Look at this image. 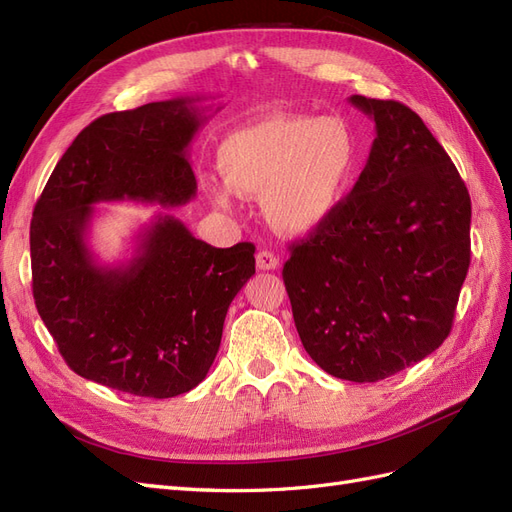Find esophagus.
I'll use <instances>...</instances> for the list:
<instances>
[{
	"mask_svg": "<svg viewBox=\"0 0 512 512\" xmlns=\"http://www.w3.org/2000/svg\"><path fill=\"white\" fill-rule=\"evenodd\" d=\"M256 267L260 271H275L280 267V256H275L271 250H260L256 254Z\"/></svg>",
	"mask_w": 512,
	"mask_h": 512,
	"instance_id": "1",
	"label": "esophagus"
}]
</instances>
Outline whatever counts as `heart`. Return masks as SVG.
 Listing matches in <instances>:
<instances>
[{
	"mask_svg": "<svg viewBox=\"0 0 512 512\" xmlns=\"http://www.w3.org/2000/svg\"><path fill=\"white\" fill-rule=\"evenodd\" d=\"M361 164V143L344 119L275 115L224 138L218 166L226 181L209 177L203 190L224 211L237 194L262 196L269 224L297 237L333 218Z\"/></svg>",
	"mask_w": 512,
	"mask_h": 512,
	"instance_id": "b5f03b06",
	"label": "heart"
}]
</instances>
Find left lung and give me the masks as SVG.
<instances>
[{
    "label": "left lung",
    "instance_id": "1",
    "mask_svg": "<svg viewBox=\"0 0 512 512\" xmlns=\"http://www.w3.org/2000/svg\"><path fill=\"white\" fill-rule=\"evenodd\" d=\"M376 123L359 181L333 218L292 243L282 277L307 354L378 382L442 346L470 267L472 203L412 108L352 96Z\"/></svg>",
    "mask_w": 512,
    "mask_h": 512
}]
</instances>
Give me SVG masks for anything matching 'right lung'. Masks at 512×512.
I'll return each instance as SVG.
<instances>
[{
	"mask_svg": "<svg viewBox=\"0 0 512 512\" xmlns=\"http://www.w3.org/2000/svg\"><path fill=\"white\" fill-rule=\"evenodd\" d=\"M198 100L91 121L57 162L29 228L34 301L64 361L138 397H177L205 380L228 307L256 273L254 243L213 247L168 213L143 228L126 265H100L87 247L91 205L194 198L188 147L207 121Z\"/></svg>",
	"mask_w": 512,
	"mask_h": 512,
	"instance_id": "obj_1",
	"label": "right lung"
}]
</instances>
